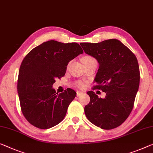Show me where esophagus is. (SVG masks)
Wrapping results in <instances>:
<instances>
[{"label":"esophagus","instance_id":"34e87169","mask_svg":"<svg viewBox=\"0 0 153 153\" xmlns=\"http://www.w3.org/2000/svg\"><path fill=\"white\" fill-rule=\"evenodd\" d=\"M83 92H82V91H77V96H80L81 95L83 94Z\"/></svg>","mask_w":153,"mask_h":153}]
</instances>
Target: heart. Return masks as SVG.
<instances>
[{"label": "heart", "mask_w": 153, "mask_h": 153, "mask_svg": "<svg viewBox=\"0 0 153 153\" xmlns=\"http://www.w3.org/2000/svg\"><path fill=\"white\" fill-rule=\"evenodd\" d=\"M93 60H94V58H93L92 56H85L82 58V61L83 64L88 62L89 61ZM77 86L79 88H83L84 86V82H77Z\"/></svg>", "instance_id": "1"}]
</instances>
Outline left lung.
<instances>
[{
  "instance_id": "left-lung-1",
  "label": "left lung",
  "mask_w": 153,
  "mask_h": 153,
  "mask_svg": "<svg viewBox=\"0 0 153 153\" xmlns=\"http://www.w3.org/2000/svg\"><path fill=\"white\" fill-rule=\"evenodd\" d=\"M80 45L86 54L99 63L93 89L106 93L104 98H99L92 91L86 93L90 102L84 107L85 115L97 127L115 128L124 122L133 108L140 79L137 59L117 39Z\"/></svg>"
}]
</instances>
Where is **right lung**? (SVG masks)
<instances>
[{
	"label": "right lung",
	"mask_w": 153,
	"mask_h": 153,
	"mask_svg": "<svg viewBox=\"0 0 153 153\" xmlns=\"http://www.w3.org/2000/svg\"><path fill=\"white\" fill-rule=\"evenodd\" d=\"M83 50L76 42L49 40L33 49L23 59L18 78V93L22 114L33 126L48 129L62 122L76 92L68 88L58 94L56 78L65 75L71 60Z\"/></svg>",
	"instance_id": "1"
}]
</instances>
